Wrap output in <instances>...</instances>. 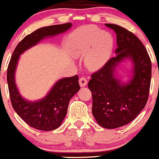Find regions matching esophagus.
<instances>
[{
    "instance_id": "34e87169",
    "label": "esophagus",
    "mask_w": 159,
    "mask_h": 159,
    "mask_svg": "<svg viewBox=\"0 0 159 159\" xmlns=\"http://www.w3.org/2000/svg\"><path fill=\"white\" fill-rule=\"evenodd\" d=\"M79 83H80V86L81 87H85L87 84V79H86L85 77H81V78L80 79V80H79Z\"/></svg>"
}]
</instances>
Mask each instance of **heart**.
I'll list each match as a JSON object with an SVG mask.
<instances>
[{
    "mask_svg": "<svg viewBox=\"0 0 159 159\" xmlns=\"http://www.w3.org/2000/svg\"><path fill=\"white\" fill-rule=\"evenodd\" d=\"M72 52L77 56L87 54L86 66L91 70L103 67L109 59L113 49L110 33L101 32L95 26H85L70 40Z\"/></svg>",
    "mask_w": 159,
    "mask_h": 159,
    "instance_id": "obj_1",
    "label": "heart"
}]
</instances>
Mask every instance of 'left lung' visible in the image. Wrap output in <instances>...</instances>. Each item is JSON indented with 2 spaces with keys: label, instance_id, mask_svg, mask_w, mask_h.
Segmentation results:
<instances>
[{
  "label": "left lung",
  "instance_id": "8db88e82",
  "mask_svg": "<svg viewBox=\"0 0 159 159\" xmlns=\"http://www.w3.org/2000/svg\"><path fill=\"white\" fill-rule=\"evenodd\" d=\"M116 33V55L92 74L88 87L92 93V113L100 126L116 129L132 122L146 105L150 90L152 62L142 42L130 31L105 24ZM125 60L133 65L131 80L124 83L115 75Z\"/></svg>",
  "mask_w": 159,
  "mask_h": 159
}]
</instances>
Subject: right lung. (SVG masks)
<instances>
[{"instance_id":"right-lung-1","label":"right lung","mask_w":159,"mask_h":159,"mask_svg":"<svg viewBox=\"0 0 159 159\" xmlns=\"http://www.w3.org/2000/svg\"><path fill=\"white\" fill-rule=\"evenodd\" d=\"M72 27L68 22L61 25L42 27L27 35L16 46L7 66V80L11 102L18 115L34 129L51 131L61 126L67 113L71 98L79 91L78 75L63 78L54 84L48 94L42 99L30 101L22 98L16 84V73L21 54L43 39L65 33Z\"/></svg>"}]
</instances>
